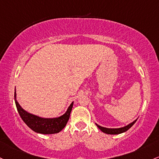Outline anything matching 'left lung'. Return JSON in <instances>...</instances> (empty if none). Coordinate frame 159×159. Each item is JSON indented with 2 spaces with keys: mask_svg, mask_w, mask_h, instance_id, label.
I'll return each instance as SVG.
<instances>
[{
  "mask_svg": "<svg viewBox=\"0 0 159 159\" xmlns=\"http://www.w3.org/2000/svg\"><path fill=\"white\" fill-rule=\"evenodd\" d=\"M137 119H136L135 121H134L133 122H131L130 124H129V125H126V126L125 127H122V128H104V127H102L100 126V125H97V123H96V125L97 126V128H98L99 130H102L103 133L105 134H121V133H124V132L127 131V130H128V129H130L131 128L132 126L134 125V123H135L136 121H137Z\"/></svg>",
  "mask_w": 159,
  "mask_h": 159,
  "instance_id": "8db88e82",
  "label": "left lung"
}]
</instances>
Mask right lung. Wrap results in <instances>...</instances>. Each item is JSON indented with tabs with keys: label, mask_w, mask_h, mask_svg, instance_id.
Returning <instances> with one entry per match:
<instances>
[{
	"label": "right lung",
	"mask_w": 159,
	"mask_h": 159,
	"mask_svg": "<svg viewBox=\"0 0 159 159\" xmlns=\"http://www.w3.org/2000/svg\"><path fill=\"white\" fill-rule=\"evenodd\" d=\"M14 99L17 110L23 121L29 128L34 130V132L42 134H57L65 128L70 117L73 103H74V102H71L66 112L62 116L57 117V118H42V117H39L28 112L25 109H22L16 99V88Z\"/></svg>",
	"instance_id": "add662e5"
}]
</instances>
